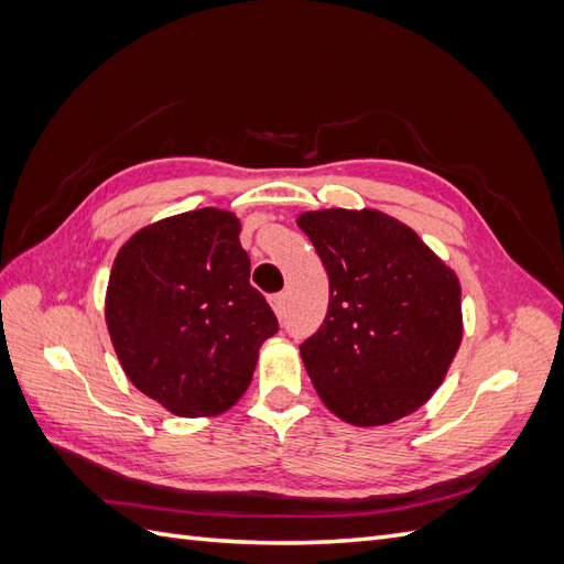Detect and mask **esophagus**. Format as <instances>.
Returning a JSON list of instances; mask_svg holds the SVG:
<instances>
[{
  "label": "esophagus",
  "instance_id": "obj_1",
  "mask_svg": "<svg viewBox=\"0 0 564 564\" xmlns=\"http://www.w3.org/2000/svg\"><path fill=\"white\" fill-rule=\"evenodd\" d=\"M270 305H272V311H275V315L282 317L284 315V294H272Z\"/></svg>",
  "mask_w": 564,
  "mask_h": 564
}]
</instances>
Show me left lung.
<instances>
[{
    "label": "left lung",
    "mask_w": 564,
    "mask_h": 564,
    "mask_svg": "<svg viewBox=\"0 0 564 564\" xmlns=\"http://www.w3.org/2000/svg\"><path fill=\"white\" fill-rule=\"evenodd\" d=\"M296 224L329 275L327 317L301 344L317 395L360 429L416 412L464 338L456 272L377 209L305 212Z\"/></svg>",
    "instance_id": "1"
}]
</instances>
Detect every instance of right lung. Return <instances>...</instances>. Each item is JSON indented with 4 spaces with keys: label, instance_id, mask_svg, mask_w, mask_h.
Here are the masks:
<instances>
[{
    "label": "right lung",
    "instance_id": "add662e5",
    "mask_svg": "<svg viewBox=\"0 0 564 564\" xmlns=\"http://www.w3.org/2000/svg\"><path fill=\"white\" fill-rule=\"evenodd\" d=\"M240 228L235 214L204 207L141 228L115 256L106 324L119 365L176 416L230 409L280 329L249 284Z\"/></svg>",
    "mask_w": 564,
    "mask_h": 564
}]
</instances>
